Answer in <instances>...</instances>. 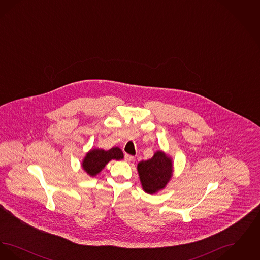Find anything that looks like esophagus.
I'll use <instances>...</instances> for the list:
<instances>
[{
	"instance_id": "esophagus-1",
	"label": "esophagus",
	"mask_w": 260,
	"mask_h": 260,
	"mask_svg": "<svg viewBox=\"0 0 260 260\" xmlns=\"http://www.w3.org/2000/svg\"><path fill=\"white\" fill-rule=\"evenodd\" d=\"M124 160H125V161H127V162H131V161H135V157L131 156L128 154H125L124 155Z\"/></svg>"
}]
</instances>
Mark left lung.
I'll use <instances>...</instances> for the list:
<instances>
[{
	"label": "left lung",
	"mask_w": 260,
	"mask_h": 260,
	"mask_svg": "<svg viewBox=\"0 0 260 260\" xmlns=\"http://www.w3.org/2000/svg\"><path fill=\"white\" fill-rule=\"evenodd\" d=\"M137 172L143 190L150 195L164 189L173 176V161L165 152L157 151L147 161L137 165Z\"/></svg>",
	"instance_id": "left-lung-1"
}]
</instances>
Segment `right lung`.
Returning <instances> with one entry per match:
<instances>
[{
  "label": "right lung",
  "instance_id": "1",
  "mask_svg": "<svg viewBox=\"0 0 260 260\" xmlns=\"http://www.w3.org/2000/svg\"><path fill=\"white\" fill-rule=\"evenodd\" d=\"M122 159H124V154L119 147H113L107 151L103 149H91L84 158L82 167L88 175L95 176L111 160L119 161Z\"/></svg>",
  "mask_w": 260,
  "mask_h": 260
}]
</instances>
